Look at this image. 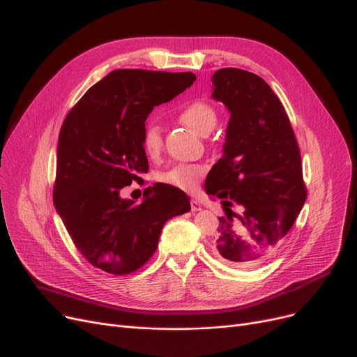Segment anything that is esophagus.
<instances>
[{"label": "esophagus", "instance_id": "obj_1", "mask_svg": "<svg viewBox=\"0 0 357 357\" xmlns=\"http://www.w3.org/2000/svg\"><path fill=\"white\" fill-rule=\"evenodd\" d=\"M191 210L192 211H201L202 210V207H201V202L198 201V199H191Z\"/></svg>", "mask_w": 357, "mask_h": 357}]
</instances>
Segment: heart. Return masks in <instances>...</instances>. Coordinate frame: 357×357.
I'll use <instances>...</instances> for the list:
<instances>
[{"label":"heart","mask_w":357,"mask_h":357,"mask_svg":"<svg viewBox=\"0 0 357 357\" xmlns=\"http://www.w3.org/2000/svg\"><path fill=\"white\" fill-rule=\"evenodd\" d=\"M181 121L188 126L195 133L201 136H207L211 133L213 128L217 124V112L215 109L202 101H195L190 105H186L179 114ZM142 144L147 156L156 158L159 156L162 146H163V137H162V128L156 123L146 124L142 136ZM205 174L204 165H188L181 163L175 165L171 169H167L166 172L160 174L159 181L167 185H172L175 188H179L182 191H195L199 178Z\"/></svg>","instance_id":"obj_1"}]
</instances>
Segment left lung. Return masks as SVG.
Instances as JSON below:
<instances>
[{"mask_svg": "<svg viewBox=\"0 0 357 357\" xmlns=\"http://www.w3.org/2000/svg\"><path fill=\"white\" fill-rule=\"evenodd\" d=\"M211 81L213 100L230 112L222 156L205 181V192L226 213L214 249L233 266H256L273 255L307 199L301 153L282 102L264 79L224 68Z\"/></svg>", "mask_w": 357, "mask_h": 357, "instance_id": "obj_1", "label": "left lung"}]
</instances>
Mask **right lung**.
I'll return each mask as SVG.
<instances>
[{
    "label": "right lung",
    "mask_w": 357,
    "mask_h": 357,
    "mask_svg": "<svg viewBox=\"0 0 357 357\" xmlns=\"http://www.w3.org/2000/svg\"><path fill=\"white\" fill-rule=\"evenodd\" d=\"M197 79L192 72H109L66 116L58 143L53 204L75 246L112 275L142 268L155 253L165 222L191 210L172 185L146 188L140 204L120 191L149 171L142 144L150 112Z\"/></svg>",
    "instance_id": "add662e5"
}]
</instances>
